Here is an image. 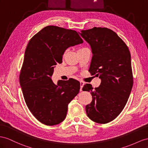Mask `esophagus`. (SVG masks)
I'll list each match as a JSON object with an SVG mask.
<instances>
[{"instance_id":"34e87169","label":"esophagus","mask_w":148,"mask_h":148,"mask_svg":"<svg viewBox=\"0 0 148 148\" xmlns=\"http://www.w3.org/2000/svg\"><path fill=\"white\" fill-rule=\"evenodd\" d=\"M80 85H81V86H80V90H81V91H82V87H83V86L84 85V82H83V81H80Z\"/></svg>"}]
</instances>
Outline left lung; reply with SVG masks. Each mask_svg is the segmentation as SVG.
Segmentation results:
<instances>
[{"mask_svg":"<svg viewBox=\"0 0 148 148\" xmlns=\"http://www.w3.org/2000/svg\"><path fill=\"white\" fill-rule=\"evenodd\" d=\"M81 37L91 48L89 71L99 77L100 86L93 89L86 84L82 90L90 92L92 100L86 106L89 119L106 124L114 119L126 106L133 85L130 52L112 30L94 27L82 31Z\"/></svg>","mask_w":148,"mask_h":148,"instance_id":"left-lung-1","label":"left lung"}]
</instances>
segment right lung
I'll list each match as a JSON object with an SVG mask.
<instances>
[{"label":"right lung","mask_w":148,"mask_h":148,"mask_svg":"<svg viewBox=\"0 0 148 148\" xmlns=\"http://www.w3.org/2000/svg\"><path fill=\"white\" fill-rule=\"evenodd\" d=\"M82 43L76 31L54 25L45 27L29 42L20 85L30 111L42 124L54 126L62 122L68 104L79 92L77 80H59L55 84L51 77L66 49Z\"/></svg>","instance_id":"add662e5"}]
</instances>
